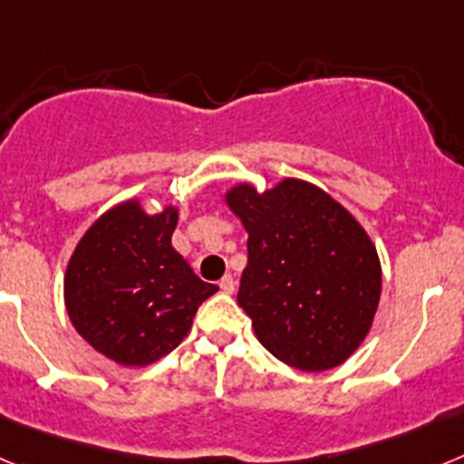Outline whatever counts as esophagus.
<instances>
[{"instance_id":"34e87169","label":"esophagus","mask_w":464,"mask_h":464,"mask_svg":"<svg viewBox=\"0 0 464 464\" xmlns=\"http://www.w3.org/2000/svg\"><path fill=\"white\" fill-rule=\"evenodd\" d=\"M220 290H223L225 295H232V293H235V278L229 276V274H227V276L220 278Z\"/></svg>"}]
</instances>
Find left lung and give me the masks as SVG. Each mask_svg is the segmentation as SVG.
Instances as JSON below:
<instances>
[{
  "mask_svg": "<svg viewBox=\"0 0 464 464\" xmlns=\"http://www.w3.org/2000/svg\"><path fill=\"white\" fill-rule=\"evenodd\" d=\"M225 204L248 232L237 299L257 342L302 372L346 362L370 334L381 299V260L367 229L302 179L265 192L237 183Z\"/></svg>",
  "mask_w": 464,
  "mask_h": 464,
  "instance_id": "8db88e82",
  "label": "left lung"
}]
</instances>
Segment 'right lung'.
Segmentation results:
<instances>
[{
    "label": "right lung",
    "instance_id": "right-lung-1",
    "mask_svg": "<svg viewBox=\"0 0 464 464\" xmlns=\"http://www.w3.org/2000/svg\"><path fill=\"white\" fill-rule=\"evenodd\" d=\"M179 207L149 213L125 199L94 220L69 257L64 306L81 337L121 367H149L174 351L216 285L171 246Z\"/></svg>",
    "mask_w": 464,
    "mask_h": 464
}]
</instances>
